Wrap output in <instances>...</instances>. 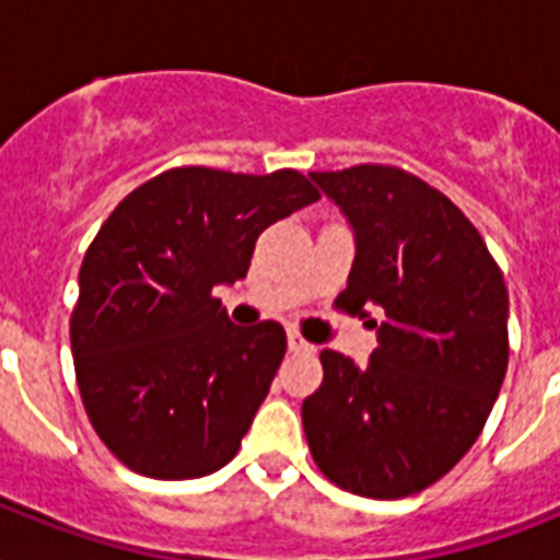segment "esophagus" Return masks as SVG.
<instances>
[{"instance_id":"34e87169","label":"esophagus","mask_w":560,"mask_h":560,"mask_svg":"<svg viewBox=\"0 0 560 560\" xmlns=\"http://www.w3.org/2000/svg\"><path fill=\"white\" fill-rule=\"evenodd\" d=\"M288 346L290 351H296V354H311V351H314V342H307L299 331H288Z\"/></svg>"}]
</instances>
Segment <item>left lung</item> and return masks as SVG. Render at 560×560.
I'll use <instances>...</instances> for the list:
<instances>
[{
    "label": "left lung",
    "mask_w": 560,
    "mask_h": 560,
    "mask_svg": "<svg viewBox=\"0 0 560 560\" xmlns=\"http://www.w3.org/2000/svg\"><path fill=\"white\" fill-rule=\"evenodd\" d=\"M311 177L358 232L334 305L360 319L377 305L386 323L369 366L319 354L323 383L302 404L307 447L342 491L400 500L482 433L509 366V290L477 226L416 174L354 165Z\"/></svg>",
    "instance_id": "8db88e82"
}]
</instances>
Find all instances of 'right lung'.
<instances>
[{
    "instance_id": "obj_1",
    "label": "right lung",
    "mask_w": 560,
    "mask_h": 560,
    "mask_svg": "<svg viewBox=\"0 0 560 560\" xmlns=\"http://www.w3.org/2000/svg\"><path fill=\"white\" fill-rule=\"evenodd\" d=\"M319 191L272 174L183 165L118 202L92 237L72 307L74 377L92 430L153 479L214 474L241 447L279 372V323L237 328L214 299L249 270L255 241Z\"/></svg>"
}]
</instances>
